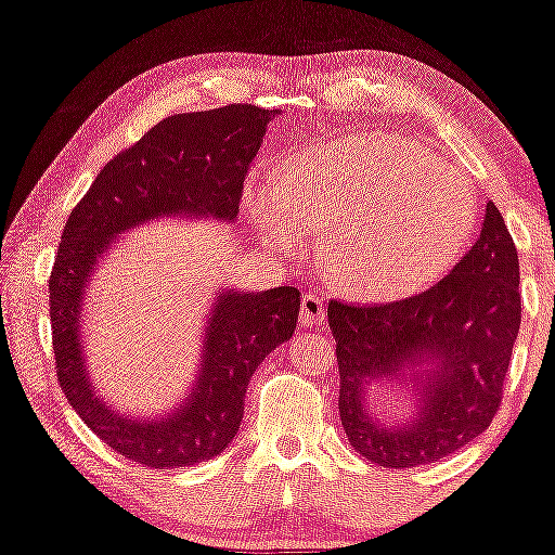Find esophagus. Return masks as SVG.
<instances>
[{
  "label": "esophagus",
  "mask_w": 555,
  "mask_h": 555,
  "mask_svg": "<svg viewBox=\"0 0 555 555\" xmlns=\"http://www.w3.org/2000/svg\"><path fill=\"white\" fill-rule=\"evenodd\" d=\"M299 320L302 325H323L325 323V302L312 292H307L299 302Z\"/></svg>",
  "instance_id": "esophagus-1"
}]
</instances>
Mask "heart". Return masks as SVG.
Wrapping results in <instances>:
<instances>
[{"instance_id": "1", "label": "heart", "mask_w": 555, "mask_h": 555, "mask_svg": "<svg viewBox=\"0 0 555 555\" xmlns=\"http://www.w3.org/2000/svg\"><path fill=\"white\" fill-rule=\"evenodd\" d=\"M284 180L245 193L253 222L273 248L299 253L307 232L328 237L325 256L346 292L366 299L424 289L455 263L478 217L476 189L422 144L390 133L338 142Z\"/></svg>"}]
</instances>
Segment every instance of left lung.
I'll return each instance as SVG.
<instances>
[{"label": "left lung", "mask_w": 555, "mask_h": 555, "mask_svg": "<svg viewBox=\"0 0 555 555\" xmlns=\"http://www.w3.org/2000/svg\"><path fill=\"white\" fill-rule=\"evenodd\" d=\"M519 320V258L493 202L476 245L431 289L387 305L331 299L338 411L353 450L398 470L473 442L502 403ZM379 378L414 385L411 423L387 427L365 409V385Z\"/></svg>", "instance_id": "8db88e82"}]
</instances>
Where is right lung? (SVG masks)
<instances>
[{
    "mask_svg": "<svg viewBox=\"0 0 555 555\" xmlns=\"http://www.w3.org/2000/svg\"><path fill=\"white\" fill-rule=\"evenodd\" d=\"M276 113L224 105L163 118L98 172L66 219L49 279L59 385L105 444L144 468H189L232 442L253 372L297 328L299 289L219 292L206 312L202 364L189 398L168 416L137 418L111 409L90 383L82 344L87 284L111 240L133 227L163 217L235 222L243 180Z\"/></svg>",
    "mask_w": 555,
    "mask_h": 555,
    "instance_id": "obj_1",
    "label": "right lung"
}]
</instances>
